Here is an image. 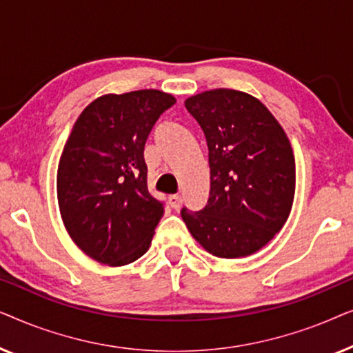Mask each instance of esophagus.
<instances>
[{
	"label": "esophagus",
	"instance_id": "34e87169",
	"mask_svg": "<svg viewBox=\"0 0 353 353\" xmlns=\"http://www.w3.org/2000/svg\"><path fill=\"white\" fill-rule=\"evenodd\" d=\"M168 204H170L172 209L178 210V209H180V207H181V204H183L181 196H178V194H172L170 197H168Z\"/></svg>",
	"mask_w": 353,
	"mask_h": 353
}]
</instances>
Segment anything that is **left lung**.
Returning a JSON list of instances; mask_svg holds the SVG:
<instances>
[{
    "instance_id": "left-lung-1",
    "label": "left lung",
    "mask_w": 353,
    "mask_h": 353,
    "mask_svg": "<svg viewBox=\"0 0 353 353\" xmlns=\"http://www.w3.org/2000/svg\"><path fill=\"white\" fill-rule=\"evenodd\" d=\"M185 105L207 139L210 196L199 212L183 209V220L215 257L252 255L291 214L296 161L288 134L267 105L244 91H204Z\"/></svg>"
}]
</instances>
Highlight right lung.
Listing matches in <instances>:
<instances>
[{"label": "right lung", "instance_id": "add662e5", "mask_svg": "<svg viewBox=\"0 0 353 353\" xmlns=\"http://www.w3.org/2000/svg\"><path fill=\"white\" fill-rule=\"evenodd\" d=\"M176 99L159 90L104 94L86 105L57 167V202L72 241L96 262L146 254L163 204L149 194L144 144Z\"/></svg>", "mask_w": 353, "mask_h": 353}]
</instances>
